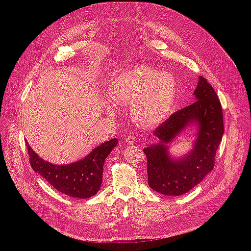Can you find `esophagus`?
<instances>
[{
	"label": "esophagus",
	"instance_id": "esophagus-1",
	"mask_svg": "<svg viewBox=\"0 0 251 251\" xmlns=\"http://www.w3.org/2000/svg\"><path fill=\"white\" fill-rule=\"evenodd\" d=\"M125 141H126L127 144H129V145H133V144H135V143H136V141H137V140H136V137H135V136L129 135L128 137H126Z\"/></svg>",
	"mask_w": 251,
	"mask_h": 251
}]
</instances>
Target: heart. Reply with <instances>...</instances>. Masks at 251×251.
<instances>
[{
    "instance_id": "1",
    "label": "heart",
    "mask_w": 251,
    "mask_h": 251,
    "mask_svg": "<svg viewBox=\"0 0 251 251\" xmlns=\"http://www.w3.org/2000/svg\"><path fill=\"white\" fill-rule=\"evenodd\" d=\"M176 92L173 75L142 64L122 70L107 86L109 99L130 103L132 117L145 127L157 126L169 117Z\"/></svg>"
}]
</instances>
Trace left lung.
I'll use <instances>...</instances> for the list:
<instances>
[{
  "label": "left lung",
  "instance_id": "left-lung-1",
  "mask_svg": "<svg viewBox=\"0 0 251 251\" xmlns=\"http://www.w3.org/2000/svg\"><path fill=\"white\" fill-rule=\"evenodd\" d=\"M194 95L197 101L157 127L153 135L158 142L143 150L147 157L149 187L162 195L176 197L187 194L214 166L225 130L222 104L216 91L202 76L199 77ZM192 125L197 128L192 150L180 158H173L167 144Z\"/></svg>",
  "mask_w": 251,
  "mask_h": 251
}]
</instances>
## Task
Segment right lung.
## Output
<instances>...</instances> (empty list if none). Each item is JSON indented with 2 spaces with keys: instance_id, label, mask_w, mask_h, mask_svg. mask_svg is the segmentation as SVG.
<instances>
[{
  "instance_id": "obj_1",
  "label": "right lung",
  "mask_w": 251,
  "mask_h": 251,
  "mask_svg": "<svg viewBox=\"0 0 251 251\" xmlns=\"http://www.w3.org/2000/svg\"><path fill=\"white\" fill-rule=\"evenodd\" d=\"M26 143L30 166L57 192L76 199L93 197L102 184L105 159L116 147V138L94 148L86 157L67 165H54L42 159Z\"/></svg>"
}]
</instances>
